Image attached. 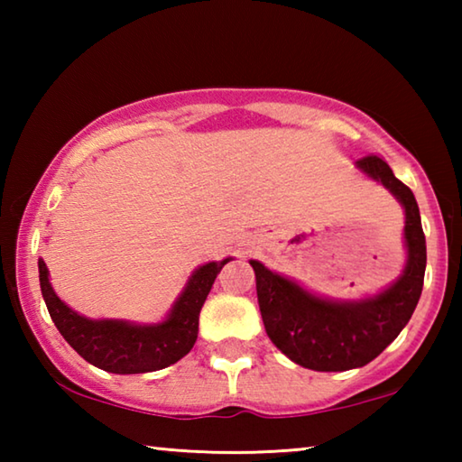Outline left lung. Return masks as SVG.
Masks as SVG:
<instances>
[{
    "label": "left lung",
    "instance_id": "8db88e82",
    "mask_svg": "<svg viewBox=\"0 0 462 462\" xmlns=\"http://www.w3.org/2000/svg\"><path fill=\"white\" fill-rule=\"evenodd\" d=\"M356 169L385 187L405 212V267L393 283L361 300H328L250 261L267 336L285 356L311 371H350L377 358L410 322L424 287L426 236L411 189L379 156L356 161Z\"/></svg>",
    "mask_w": 462,
    "mask_h": 462
}]
</instances>
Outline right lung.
<instances>
[{
	"label": "right lung",
	"mask_w": 462,
	"mask_h": 462,
	"mask_svg": "<svg viewBox=\"0 0 462 462\" xmlns=\"http://www.w3.org/2000/svg\"><path fill=\"white\" fill-rule=\"evenodd\" d=\"M212 261L195 269L179 293L167 318L156 324H136L130 319H91L67 306L54 293L46 263L38 259V277L46 308L54 326L85 361L116 374H136L165 369L193 348L198 340L199 311L226 263Z\"/></svg>",
	"instance_id": "add662e5"
}]
</instances>
